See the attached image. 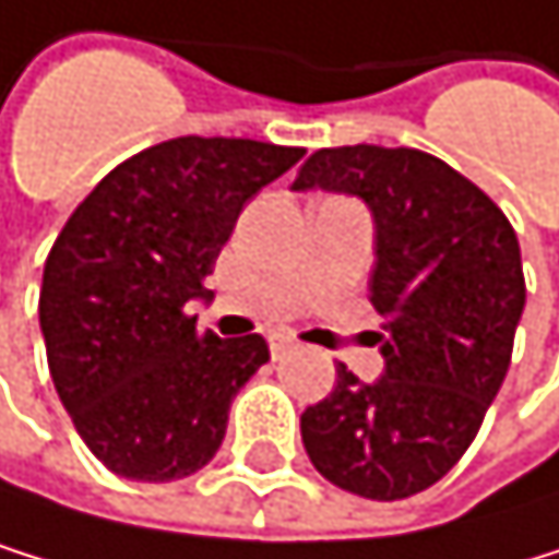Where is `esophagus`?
I'll return each instance as SVG.
<instances>
[{
	"label": "esophagus",
	"mask_w": 559,
	"mask_h": 559,
	"mask_svg": "<svg viewBox=\"0 0 559 559\" xmlns=\"http://www.w3.org/2000/svg\"><path fill=\"white\" fill-rule=\"evenodd\" d=\"M267 346H271V356H274V359H282V356L295 346V340H292V335H285V332H271V335H267Z\"/></svg>",
	"instance_id": "esophagus-1"
}]
</instances>
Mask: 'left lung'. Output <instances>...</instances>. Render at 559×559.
<instances>
[{
    "mask_svg": "<svg viewBox=\"0 0 559 559\" xmlns=\"http://www.w3.org/2000/svg\"><path fill=\"white\" fill-rule=\"evenodd\" d=\"M295 189L359 197L377 224L370 301L386 370L335 366L301 414L312 465L353 496L393 502L444 478L506 380L526 305L516 230L481 189L420 148H319Z\"/></svg>",
    "mask_w": 559,
    "mask_h": 559,
    "instance_id": "obj_1",
    "label": "left lung"
}]
</instances>
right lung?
<instances>
[{
	"instance_id": "right-lung-1",
	"label": "right lung",
	"mask_w": 559,
	"mask_h": 559,
	"mask_svg": "<svg viewBox=\"0 0 559 559\" xmlns=\"http://www.w3.org/2000/svg\"><path fill=\"white\" fill-rule=\"evenodd\" d=\"M305 148L182 135L124 158L70 213L43 264L50 377L94 459L131 481L200 472L237 390L271 359L258 332L219 340L189 301L243 203Z\"/></svg>"
}]
</instances>
